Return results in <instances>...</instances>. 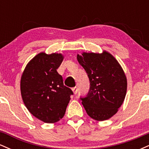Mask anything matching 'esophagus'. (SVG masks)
Segmentation results:
<instances>
[{
	"label": "esophagus",
	"mask_w": 149,
	"mask_h": 149,
	"mask_svg": "<svg viewBox=\"0 0 149 149\" xmlns=\"http://www.w3.org/2000/svg\"><path fill=\"white\" fill-rule=\"evenodd\" d=\"M72 90H73V93L76 95V94H77V92H78V88H77V87H74V88H72Z\"/></svg>",
	"instance_id": "34e87169"
}]
</instances>
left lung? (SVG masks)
<instances>
[{
    "instance_id": "obj_1",
    "label": "left lung",
    "mask_w": 149,
    "mask_h": 149,
    "mask_svg": "<svg viewBox=\"0 0 149 149\" xmlns=\"http://www.w3.org/2000/svg\"><path fill=\"white\" fill-rule=\"evenodd\" d=\"M90 80V90L80 97L88 115L96 120L110 118L123 103L127 78L122 67L110 53L83 52L77 55Z\"/></svg>"
}]
</instances>
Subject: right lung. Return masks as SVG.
Instances as JSON below:
<instances>
[{
    "label": "right lung",
    "instance_id": "obj_1",
    "mask_svg": "<svg viewBox=\"0 0 149 149\" xmlns=\"http://www.w3.org/2000/svg\"><path fill=\"white\" fill-rule=\"evenodd\" d=\"M63 59L61 54L40 53L29 62L22 76L20 88L26 107L47 123H54L64 117L73 95L57 71Z\"/></svg>",
    "mask_w": 149,
    "mask_h": 149
}]
</instances>
